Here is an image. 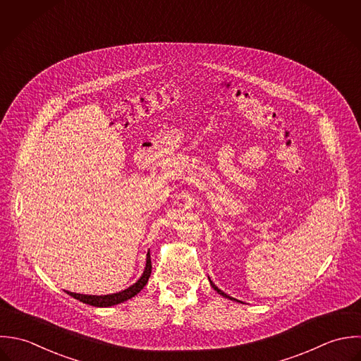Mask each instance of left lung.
Returning <instances> with one entry per match:
<instances>
[{
  "label": "left lung",
  "mask_w": 361,
  "mask_h": 361,
  "mask_svg": "<svg viewBox=\"0 0 361 361\" xmlns=\"http://www.w3.org/2000/svg\"><path fill=\"white\" fill-rule=\"evenodd\" d=\"M209 280H210V279H209ZM210 284H212V287H213V288H214V290H216L219 294H221L223 297H226V298H230V300H235V298H231L230 295H227L224 291H221V290H220V288H219V287H217V286H216V284H214L212 280H210Z\"/></svg>",
  "instance_id": "1"
}]
</instances>
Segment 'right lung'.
<instances>
[{"instance_id":"1","label":"right lung","mask_w":361,"mask_h":361,"mask_svg":"<svg viewBox=\"0 0 361 361\" xmlns=\"http://www.w3.org/2000/svg\"><path fill=\"white\" fill-rule=\"evenodd\" d=\"M151 257H149V252L147 253V263H145V269L141 274V277L128 288L115 293V294H108V295H87V294H77V293H71V291H66L67 294H70L71 297H74L75 300H80L84 304H90L94 307H112L116 304H121L123 301L130 300L131 297L137 295L144 286L147 284L149 276H151Z\"/></svg>"}]
</instances>
